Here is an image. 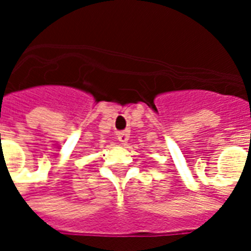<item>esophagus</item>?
<instances>
[{"mask_svg": "<svg viewBox=\"0 0 251 251\" xmlns=\"http://www.w3.org/2000/svg\"><path fill=\"white\" fill-rule=\"evenodd\" d=\"M130 138V133L127 131V130H125V131H121V133L117 134V139L118 142L121 143V145L125 146L126 143H127V141H129Z\"/></svg>", "mask_w": 251, "mask_h": 251, "instance_id": "obj_1", "label": "esophagus"}]
</instances>
